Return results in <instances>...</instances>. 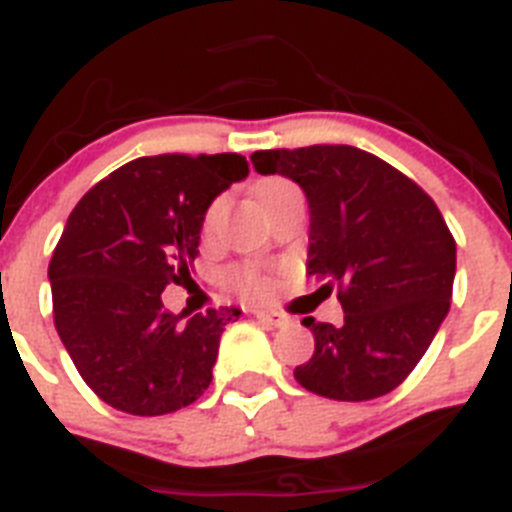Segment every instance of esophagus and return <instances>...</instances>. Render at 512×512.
Returning <instances> with one entry per match:
<instances>
[{"instance_id":"esophagus-1","label":"esophagus","mask_w":512,"mask_h":512,"mask_svg":"<svg viewBox=\"0 0 512 512\" xmlns=\"http://www.w3.org/2000/svg\"><path fill=\"white\" fill-rule=\"evenodd\" d=\"M252 315H255L260 322H265V325H273V328H281V325L289 322V317L281 315V312H273V309H255Z\"/></svg>"}]
</instances>
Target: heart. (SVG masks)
Returning a JSON list of instances; mask_svg holds the SVG:
<instances>
[{"instance_id": "heart-1", "label": "heart", "mask_w": 512, "mask_h": 512, "mask_svg": "<svg viewBox=\"0 0 512 512\" xmlns=\"http://www.w3.org/2000/svg\"><path fill=\"white\" fill-rule=\"evenodd\" d=\"M283 187H289V182H283V179H270V182H263L260 187H257V200L265 203L273 192L283 190ZM221 205L223 200H216V203L208 208V213H205V231L213 226L216 216L221 213ZM231 283H234L236 289H242L244 294H268L270 291V281L257 268L234 270V273H231Z\"/></svg>"}]
</instances>
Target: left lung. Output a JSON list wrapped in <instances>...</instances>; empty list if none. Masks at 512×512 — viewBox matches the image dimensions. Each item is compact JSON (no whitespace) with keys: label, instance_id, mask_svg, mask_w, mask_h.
Returning a JSON list of instances; mask_svg holds the SVG:
<instances>
[{"label":"left lung","instance_id":"obj_1","mask_svg":"<svg viewBox=\"0 0 512 512\" xmlns=\"http://www.w3.org/2000/svg\"><path fill=\"white\" fill-rule=\"evenodd\" d=\"M260 174L302 187L309 276L341 283L343 325L304 317L315 354L294 369L309 393L372 401L419 364L450 309L455 239L432 197L382 158L351 145L257 150Z\"/></svg>","mask_w":512,"mask_h":512}]
</instances>
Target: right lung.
I'll return each mask as SVG.
<instances>
[{
  "instance_id": "1",
  "label": "right lung",
  "mask_w": 512,
  "mask_h": 512,
  "mask_svg": "<svg viewBox=\"0 0 512 512\" xmlns=\"http://www.w3.org/2000/svg\"><path fill=\"white\" fill-rule=\"evenodd\" d=\"M247 174L236 153L145 156L75 205L49 263L54 325L103 403L161 416L208 390L221 333L242 309L184 321L161 294L190 278L210 203Z\"/></svg>"
}]
</instances>
